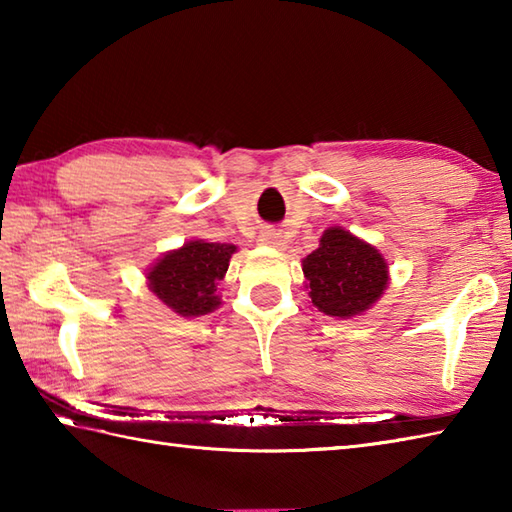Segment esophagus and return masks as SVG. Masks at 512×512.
<instances>
[{
	"mask_svg": "<svg viewBox=\"0 0 512 512\" xmlns=\"http://www.w3.org/2000/svg\"><path fill=\"white\" fill-rule=\"evenodd\" d=\"M259 244L270 246V248H284V246H286V239L281 237L279 233H270V231H266V233L259 235Z\"/></svg>",
	"mask_w": 512,
	"mask_h": 512,
	"instance_id": "1",
	"label": "esophagus"
}]
</instances>
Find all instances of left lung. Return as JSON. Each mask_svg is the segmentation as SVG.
Listing matches in <instances>:
<instances>
[{
  "label": "left lung",
  "instance_id": "left-lung-1",
  "mask_svg": "<svg viewBox=\"0 0 512 512\" xmlns=\"http://www.w3.org/2000/svg\"><path fill=\"white\" fill-rule=\"evenodd\" d=\"M301 270L312 306L336 319L361 317L389 286L383 253L343 226L325 228L319 248L303 257Z\"/></svg>",
  "mask_w": 512,
  "mask_h": 512
}]
</instances>
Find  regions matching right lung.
I'll return each instance as SVG.
<instances>
[{
	"label": "right lung",
	"instance_id": "right-lung-1",
	"mask_svg": "<svg viewBox=\"0 0 512 512\" xmlns=\"http://www.w3.org/2000/svg\"><path fill=\"white\" fill-rule=\"evenodd\" d=\"M235 253V244L189 239L180 248L167 250L147 268V286L162 306L178 317H204L220 308L222 297L217 295V286L224 281Z\"/></svg>",
	"mask_w": 512,
	"mask_h": 512
}]
</instances>
